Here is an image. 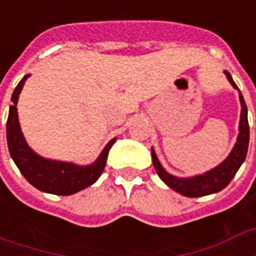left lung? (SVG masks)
Masks as SVG:
<instances>
[{"label":"left lung","mask_w":256,"mask_h":256,"mask_svg":"<svg viewBox=\"0 0 256 256\" xmlns=\"http://www.w3.org/2000/svg\"><path fill=\"white\" fill-rule=\"evenodd\" d=\"M226 75L228 80L236 90H238L237 84L232 78V75L228 71H224ZM238 98H240V104H242V114H240V123H238V136H237V141L230 154L228 155L225 160L220 163L218 166L211 168L208 172L198 174V176H193V177H176L170 172H167L160 162L156 156L155 150H150V155H152V162H154V167H155L158 176L160 177L163 182L166 184L168 188L176 190L182 196L186 198H202V196H207V194H212L222 190L226 188L232 178L236 176L237 170L240 168L246 156H247L248 150V142H250V126H248V116H247V106L242 97V92L238 90Z\"/></svg>","instance_id":"obj_1"}]
</instances>
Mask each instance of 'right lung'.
I'll list each match as a JSON object with an SVG mask.
<instances>
[{
    "instance_id": "obj_1",
    "label": "right lung",
    "mask_w": 256,
    "mask_h": 256,
    "mask_svg": "<svg viewBox=\"0 0 256 256\" xmlns=\"http://www.w3.org/2000/svg\"><path fill=\"white\" fill-rule=\"evenodd\" d=\"M30 76L27 74L20 80L19 84L14 90L10 101L14 102L9 106L8 122H6V141L10 158L14 159V164L18 166L20 172L24 176L28 182L38 190L52 194L68 196L88 188L100 178L106 167L108 152L111 150L116 137L112 138L106 148L101 150L100 156L93 163L86 166H79L71 162L52 160L44 156H40L31 150L24 136L22 133L18 115V101L19 94L24 82Z\"/></svg>"
}]
</instances>
